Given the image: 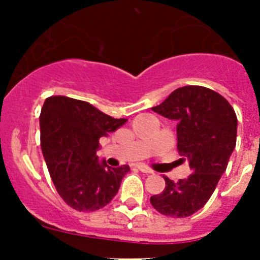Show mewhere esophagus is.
<instances>
[{"label": "esophagus", "mask_w": 260, "mask_h": 260, "mask_svg": "<svg viewBox=\"0 0 260 260\" xmlns=\"http://www.w3.org/2000/svg\"><path fill=\"white\" fill-rule=\"evenodd\" d=\"M136 167H137L141 172H143V174H153V171H152L151 169H148L147 166H145V165H136Z\"/></svg>", "instance_id": "esophagus-1"}]
</instances>
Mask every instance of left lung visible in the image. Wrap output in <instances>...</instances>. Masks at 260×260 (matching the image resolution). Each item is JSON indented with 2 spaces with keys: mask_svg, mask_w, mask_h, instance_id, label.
<instances>
[{
  "mask_svg": "<svg viewBox=\"0 0 260 260\" xmlns=\"http://www.w3.org/2000/svg\"><path fill=\"white\" fill-rule=\"evenodd\" d=\"M152 111L177 122V151L192 174L179 182L165 177L166 187L151 204L166 216H190L208 203L226 170L237 145V114L224 96L199 85L176 89Z\"/></svg>",
  "mask_w": 260,
  "mask_h": 260,
  "instance_id": "8db88e82",
  "label": "left lung"
}]
</instances>
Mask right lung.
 <instances>
[{"label": "right lung", "mask_w": 260, "mask_h": 260, "mask_svg": "<svg viewBox=\"0 0 260 260\" xmlns=\"http://www.w3.org/2000/svg\"><path fill=\"white\" fill-rule=\"evenodd\" d=\"M127 122L88 102L64 95L45 99L40 113L41 149L57 193L78 211H95L112 201L129 166L99 162V138Z\"/></svg>", "instance_id": "obj_1"}]
</instances>
